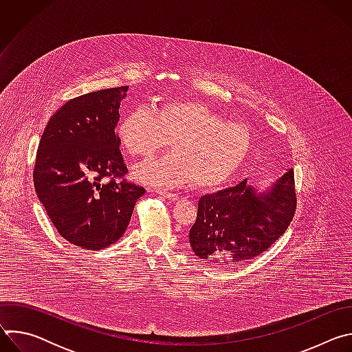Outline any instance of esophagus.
I'll return each instance as SVG.
<instances>
[{"instance_id": "1", "label": "esophagus", "mask_w": 352, "mask_h": 352, "mask_svg": "<svg viewBox=\"0 0 352 352\" xmlns=\"http://www.w3.org/2000/svg\"><path fill=\"white\" fill-rule=\"evenodd\" d=\"M160 196H163V197H166V199H168V200H177L178 197H179V195H177V193H173V192H167V190H156Z\"/></svg>"}]
</instances>
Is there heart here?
Instances as JSON below:
<instances>
[{
  "mask_svg": "<svg viewBox=\"0 0 352 352\" xmlns=\"http://www.w3.org/2000/svg\"><path fill=\"white\" fill-rule=\"evenodd\" d=\"M118 139L135 159H147L173 142L174 153L144 163L133 175L150 185L174 186L193 181L214 189L242 166L252 143L248 126L226 121L199 102H168L155 114L143 109L128 113L118 124Z\"/></svg>",
  "mask_w": 352,
  "mask_h": 352,
  "instance_id": "heart-1",
  "label": "heart"
}]
</instances>
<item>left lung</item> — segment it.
Instances as JSON below:
<instances>
[{
  "label": "left lung",
  "instance_id": "8db88e82",
  "mask_svg": "<svg viewBox=\"0 0 352 352\" xmlns=\"http://www.w3.org/2000/svg\"><path fill=\"white\" fill-rule=\"evenodd\" d=\"M296 209L294 170L269 190L238 185L205 195L189 231L192 252L217 266H234L259 256L288 228Z\"/></svg>",
  "mask_w": 352,
  "mask_h": 352
}]
</instances>
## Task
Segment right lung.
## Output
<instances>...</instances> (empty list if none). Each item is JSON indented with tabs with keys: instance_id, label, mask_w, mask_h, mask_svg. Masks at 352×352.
<instances>
[{
	"instance_id": "add662e5",
	"label": "right lung",
	"mask_w": 352,
	"mask_h": 352,
	"mask_svg": "<svg viewBox=\"0 0 352 352\" xmlns=\"http://www.w3.org/2000/svg\"><path fill=\"white\" fill-rule=\"evenodd\" d=\"M126 90L69 100L50 118L37 148L33 182L40 202L61 236L87 250L117 242L144 193L124 178L128 168L116 133Z\"/></svg>"
}]
</instances>
